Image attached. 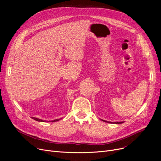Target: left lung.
Here are the masks:
<instances>
[{"instance_id":"1","label":"left lung","mask_w":161,"mask_h":161,"mask_svg":"<svg viewBox=\"0 0 161 161\" xmlns=\"http://www.w3.org/2000/svg\"><path fill=\"white\" fill-rule=\"evenodd\" d=\"M103 121H104V122H107V123H115V124H121V123H124V122H109V121H106L105 120H103V119H101Z\"/></svg>"}]
</instances>
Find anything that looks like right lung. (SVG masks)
I'll list each match as a JSON object with an SVG mask.
<instances>
[{
  "label": "right lung",
  "mask_w": 161,
  "mask_h": 161,
  "mask_svg": "<svg viewBox=\"0 0 161 161\" xmlns=\"http://www.w3.org/2000/svg\"><path fill=\"white\" fill-rule=\"evenodd\" d=\"M32 118L33 119H35V120H36V121H39V122H48V121H45V120H42V119H38V118L33 117H32ZM60 119H55V120H53V121H49V122H51V121H52V122H55V121H59Z\"/></svg>",
  "instance_id": "right-lung-1"
}]
</instances>
